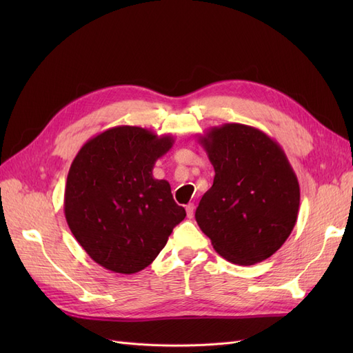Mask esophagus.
Wrapping results in <instances>:
<instances>
[{
    "instance_id": "esophagus-1",
    "label": "esophagus",
    "mask_w": 353,
    "mask_h": 353,
    "mask_svg": "<svg viewBox=\"0 0 353 353\" xmlns=\"http://www.w3.org/2000/svg\"><path fill=\"white\" fill-rule=\"evenodd\" d=\"M185 212H187V218H193V215H194V205H193V203H188V205L185 206Z\"/></svg>"
}]
</instances>
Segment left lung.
<instances>
[{"label": "left lung", "mask_w": 353, "mask_h": 353, "mask_svg": "<svg viewBox=\"0 0 353 353\" xmlns=\"http://www.w3.org/2000/svg\"><path fill=\"white\" fill-rule=\"evenodd\" d=\"M199 143L215 169L196 210L200 230L232 263L268 259L292 234L301 203L284 150L258 128L241 123L213 126Z\"/></svg>", "instance_id": "1"}]
</instances>
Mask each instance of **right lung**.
<instances>
[{"mask_svg": "<svg viewBox=\"0 0 353 353\" xmlns=\"http://www.w3.org/2000/svg\"><path fill=\"white\" fill-rule=\"evenodd\" d=\"M172 144L170 135L122 125L91 138L73 159L65 216L74 239L103 268L144 270L185 218L168 181L153 176L156 160Z\"/></svg>", "mask_w": 353, "mask_h": 353, "instance_id": "1", "label": "right lung"}]
</instances>
